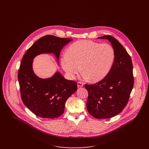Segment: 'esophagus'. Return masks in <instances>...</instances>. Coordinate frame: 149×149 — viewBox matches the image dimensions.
I'll list each match as a JSON object with an SVG mask.
<instances>
[{
  "label": "esophagus",
  "instance_id": "34e87169",
  "mask_svg": "<svg viewBox=\"0 0 149 149\" xmlns=\"http://www.w3.org/2000/svg\"><path fill=\"white\" fill-rule=\"evenodd\" d=\"M84 84L83 82H82L81 81H78L77 82V86H78V87H82L84 86Z\"/></svg>",
  "mask_w": 149,
  "mask_h": 149
}]
</instances>
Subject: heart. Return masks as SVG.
<instances>
[{
	"label": "heart",
	"mask_w": 149,
	"mask_h": 149,
	"mask_svg": "<svg viewBox=\"0 0 149 149\" xmlns=\"http://www.w3.org/2000/svg\"><path fill=\"white\" fill-rule=\"evenodd\" d=\"M115 59L113 47L108 44H100L90 40L74 42L61 59V66L71 79L80 71L83 77L98 82L107 76Z\"/></svg>",
	"instance_id": "heart-1"
}]
</instances>
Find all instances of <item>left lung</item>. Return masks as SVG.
Here are the masks:
<instances>
[{
    "instance_id": "8db88e82",
    "label": "left lung",
    "mask_w": 149,
    "mask_h": 149,
    "mask_svg": "<svg viewBox=\"0 0 149 149\" xmlns=\"http://www.w3.org/2000/svg\"><path fill=\"white\" fill-rule=\"evenodd\" d=\"M98 38L111 42L115 59L107 77L94 84H85L88 93L87 109L95 118H109L120 113L129 101L134 86L133 63L130 55L114 37Z\"/></svg>"
}]
</instances>
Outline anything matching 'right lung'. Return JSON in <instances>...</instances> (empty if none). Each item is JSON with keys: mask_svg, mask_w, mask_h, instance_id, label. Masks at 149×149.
Masks as SVG:
<instances>
[{"mask_svg": "<svg viewBox=\"0 0 149 149\" xmlns=\"http://www.w3.org/2000/svg\"><path fill=\"white\" fill-rule=\"evenodd\" d=\"M71 40L45 35L35 42L21 61L17 75L20 97L24 104L37 116L55 118L62 115L66 101L77 91V83L65 79L59 72L50 78H38L32 70V60L43 53H53L58 59L62 48Z\"/></svg>", "mask_w": 149, "mask_h": 149, "instance_id": "add662e5", "label": "right lung"}]
</instances>
